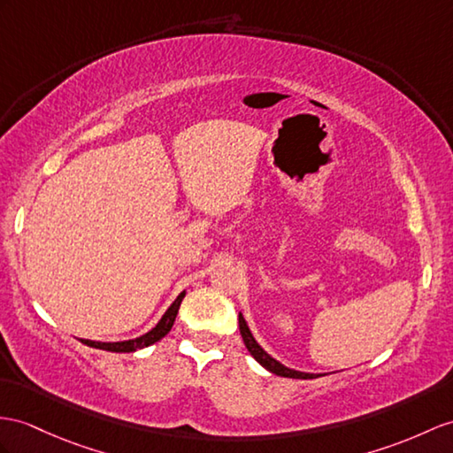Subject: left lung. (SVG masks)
<instances>
[{
    "instance_id": "1",
    "label": "left lung",
    "mask_w": 453,
    "mask_h": 453,
    "mask_svg": "<svg viewBox=\"0 0 453 453\" xmlns=\"http://www.w3.org/2000/svg\"><path fill=\"white\" fill-rule=\"evenodd\" d=\"M238 325H240V334H242V340H244V344H246V348H248V351L250 354L256 357L261 365L267 369V371H271V372H274V374H279V377H286V379H317L315 374H310V372H300V371H294V369H288V367H284V365H280V363L277 361V359H273L267 351H265L257 342H256V338L251 336V333H250V328H248V325H246V321H244V317H242V313L238 315Z\"/></svg>"
}]
</instances>
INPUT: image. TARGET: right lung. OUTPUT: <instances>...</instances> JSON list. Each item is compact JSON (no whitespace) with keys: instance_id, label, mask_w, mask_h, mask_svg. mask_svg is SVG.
I'll list each match as a JSON object with an SVG mask.
<instances>
[{"instance_id":"add662e5","label":"right lung","mask_w":453,"mask_h":453,"mask_svg":"<svg viewBox=\"0 0 453 453\" xmlns=\"http://www.w3.org/2000/svg\"><path fill=\"white\" fill-rule=\"evenodd\" d=\"M182 297H184V292L179 297H176L169 310L165 311V315L161 317V321L157 323V326L151 328L148 334H143L140 338L127 340V342H94V340H81V342H82V344H86V346H90V348L105 349V351H115V354H130V351L148 348L151 344H156V342H159L163 336L169 334V330L174 325L176 313H179V307H180Z\"/></svg>"}]
</instances>
